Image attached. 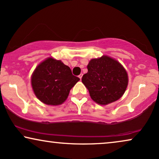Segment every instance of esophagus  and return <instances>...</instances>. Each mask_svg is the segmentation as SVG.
<instances>
[{"instance_id": "34e87169", "label": "esophagus", "mask_w": 159, "mask_h": 159, "mask_svg": "<svg viewBox=\"0 0 159 159\" xmlns=\"http://www.w3.org/2000/svg\"><path fill=\"white\" fill-rule=\"evenodd\" d=\"M82 74H81V75H79V78L80 80H82Z\"/></svg>"}]
</instances>
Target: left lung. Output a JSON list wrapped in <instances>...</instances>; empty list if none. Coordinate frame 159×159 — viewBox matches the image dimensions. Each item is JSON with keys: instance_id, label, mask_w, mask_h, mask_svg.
I'll return each instance as SVG.
<instances>
[{"instance_id": "8db88e82", "label": "left lung", "mask_w": 159, "mask_h": 159, "mask_svg": "<svg viewBox=\"0 0 159 159\" xmlns=\"http://www.w3.org/2000/svg\"><path fill=\"white\" fill-rule=\"evenodd\" d=\"M87 68L88 73L82 76V82L95 102L107 105L122 97L129 78L125 69L118 61L103 55L90 60Z\"/></svg>"}]
</instances>
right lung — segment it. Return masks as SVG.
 <instances>
[{
    "label": "right lung",
    "mask_w": 159,
    "mask_h": 159,
    "mask_svg": "<svg viewBox=\"0 0 159 159\" xmlns=\"http://www.w3.org/2000/svg\"><path fill=\"white\" fill-rule=\"evenodd\" d=\"M80 80L72 75L68 66L52 57H48L37 66L31 76V85L35 95L45 104H62L66 100L70 90Z\"/></svg>",
    "instance_id": "right-lung-1"
}]
</instances>
